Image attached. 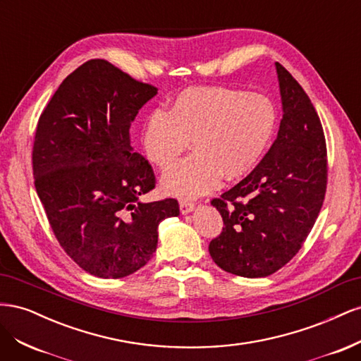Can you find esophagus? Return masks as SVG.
Returning a JSON list of instances; mask_svg holds the SVG:
<instances>
[{"label":"esophagus","instance_id":"1","mask_svg":"<svg viewBox=\"0 0 361 361\" xmlns=\"http://www.w3.org/2000/svg\"><path fill=\"white\" fill-rule=\"evenodd\" d=\"M194 203H191V202H180L179 203V209H180V212L182 214H190V212H192L194 211Z\"/></svg>","mask_w":361,"mask_h":361}]
</instances>
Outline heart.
Wrapping results in <instances>:
<instances>
[{
    "instance_id": "1",
    "label": "heart",
    "mask_w": 361,
    "mask_h": 361,
    "mask_svg": "<svg viewBox=\"0 0 361 361\" xmlns=\"http://www.w3.org/2000/svg\"><path fill=\"white\" fill-rule=\"evenodd\" d=\"M279 111L262 93L228 87H191L174 97L167 111H152L140 133L146 158L169 169L188 147L194 154L164 173L161 187L192 200L214 191L221 179L236 180L264 158L276 135Z\"/></svg>"
}]
</instances>
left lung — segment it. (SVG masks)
Here are the masks:
<instances>
[{
	"mask_svg": "<svg viewBox=\"0 0 361 361\" xmlns=\"http://www.w3.org/2000/svg\"><path fill=\"white\" fill-rule=\"evenodd\" d=\"M283 118L268 154L247 178L211 203L223 232L209 253L221 269L256 279L298 253L326 191V145L318 113L297 80L276 63Z\"/></svg>",
	"mask_w": 361,
	"mask_h": 361,
	"instance_id": "left-lung-1",
	"label": "left lung"
}]
</instances>
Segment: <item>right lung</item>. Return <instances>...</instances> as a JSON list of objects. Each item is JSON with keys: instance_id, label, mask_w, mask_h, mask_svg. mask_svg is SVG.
<instances>
[{"instance_id": "obj_1", "label": "right lung", "mask_w": 361, "mask_h": 361, "mask_svg": "<svg viewBox=\"0 0 361 361\" xmlns=\"http://www.w3.org/2000/svg\"><path fill=\"white\" fill-rule=\"evenodd\" d=\"M157 93L94 59L60 84L40 114L36 191L61 248L94 277L122 279L145 267L159 223L179 215L174 199L140 202L155 188V174L130 146L129 128Z\"/></svg>"}]
</instances>
